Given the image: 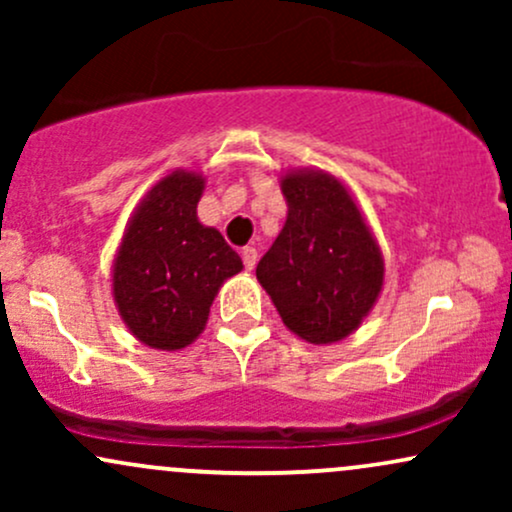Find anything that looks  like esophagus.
Returning a JSON list of instances; mask_svg holds the SVG:
<instances>
[{
	"label": "esophagus",
	"mask_w": 512,
	"mask_h": 512,
	"mask_svg": "<svg viewBox=\"0 0 512 512\" xmlns=\"http://www.w3.org/2000/svg\"><path fill=\"white\" fill-rule=\"evenodd\" d=\"M240 257H243L245 269H255V264H257V250H255V248H250V245H245V248L240 250Z\"/></svg>",
	"instance_id": "34e87169"
}]
</instances>
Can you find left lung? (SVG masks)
I'll use <instances>...</instances> for the list:
<instances>
[{
  "instance_id": "left-lung-1",
  "label": "left lung",
  "mask_w": 512,
  "mask_h": 512,
  "mask_svg": "<svg viewBox=\"0 0 512 512\" xmlns=\"http://www.w3.org/2000/svg\"><path fill=\"white\" fill-rule=\"evenodd\" d=\"M281 192L289 214L257 264V281L293 334L310 344L342 342L383 291V252L351 190L332 173L289 170Z\"/></svg>"
}]
</instances>
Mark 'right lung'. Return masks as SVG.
Returning <instances> with one entry per match:
<instances>
[{"instance_id":"1","label":"right lung","mask_w":512,"mask_h":512,"mask_svg":"<svg viewBox=\"0 0 512 512\" xmlns=\"http://www.w3.org/2000/svg\"><path fill=\"white\" fill-rule=\"evenodd\" d=\"M197 170H173L146 192L113 260V298L127 330L158 351H178L204 332L223 281L243 269L216 228L197 219Z\"/></svg>"}]
</instances>
